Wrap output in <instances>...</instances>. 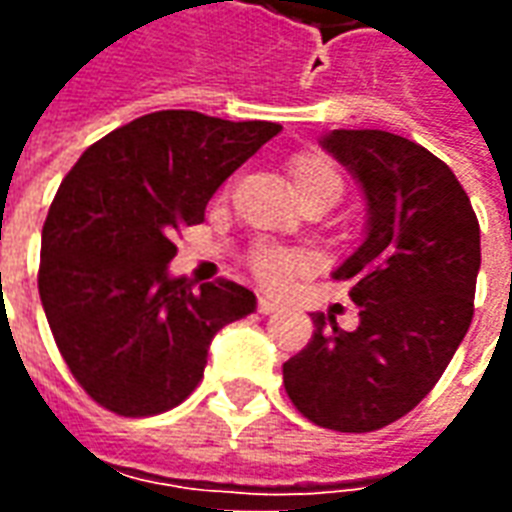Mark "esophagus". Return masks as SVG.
Listing matches in <instances>:
<instances>
[{
    "instance_id": "34e87169",
    "label": "esophagus",
    "mask_w": 512,
    "mask_h": 512,
    "mask_svg": "<svg viewBox=\"0 0 512 512\" xmlns=\"http://www.w3.org/2000/svg\"><path fill=\"white\" fill-rule=\"evenodd\" d=\"M257 310L263 312V315H271V312L279 310V304L277 301L266 299V296H260V299H257Z\"/></svg>"
}]
</instances>
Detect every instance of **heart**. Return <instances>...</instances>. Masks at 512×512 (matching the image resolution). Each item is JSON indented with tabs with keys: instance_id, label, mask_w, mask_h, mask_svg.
I'll return each mask as SVG.
<instances>
[{
	"instance_id": "obj_1",
	"label": "heart",
	"mask_w": 512,
	"mask_h": 512,
	"mask_svg": "<svg viewBox=\"0 0 512 512\" xmlns=\"http://www.w3.org/2000/svg\"><path fill=\"white\" fill-rule=\"evenodd\" d=\"M290 180L296 194L315 186H337L343 189V178L332 161L321 153H299L290 161ZM249 268L260 285L279 290L288 285L296 271L304 268V255L296 249H282V246H255L249 252Z\"/></svg>"
}]
</instances>
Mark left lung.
I'll return each instance as SVG.
<instances>
[{"label": "left lung", "instance_id": "obj_1", "mask_svg": "<svg viewBox=\"0 0 512 512\" xmlns=\"http://www.w3.org/2000/svg\"><path fill=\"white\" fill-rule=\"evenodd\" d=\"M321 145L367 200L365 241L334 271L351 282L359 326L345 332L315 312L312 340L282 365V381L315 425L370 433L428 395L469 332L480 224L452 169L406 136L337 128Z\"/></svg>", "mask_w": 512, "mask_h": 512}]
</instances>
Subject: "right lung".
<instances>
[{"instance_id":"obj_1","label":"right lung","mask_w":512,"mask_h":512,"mask_svg":"<svg viewBox=\"0 0 512 512\" xmlns=\"http://www.w3.org/2000/svg\"><path fill=\"white\" fill-rule=\"evenodd\" d=\"M279 131L167 109L115 128L65 175L38 290L65 365L98 406L120 417L175 408L200 384L213 334L255 312L244 285L194 288L167 266L175 233L200 224L216 189Z\"/></svg>"}]
</instances>
